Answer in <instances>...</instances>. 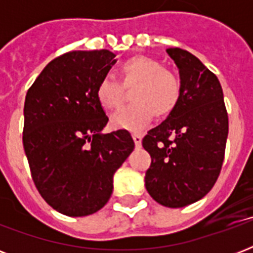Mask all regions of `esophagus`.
<instances>
[{"label":"esophagus","instance_id":"esophagus-1","mask_svg":"<svg viewBox=\"0 0 253 253\" xmlns=\"http://www.w3.org/2000/svg\"><path fill=\"white\" fill-rule=\"evenodd\" d=\"M132 139H134L135 146H136V147L142 146V139H143L142 135H140V134H134V135H132Z\"/></svg>","mask_w":253,"mask_h":253}]
</instances>
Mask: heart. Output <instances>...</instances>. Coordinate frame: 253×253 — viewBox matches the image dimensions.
I'll return each instance as SVG.
<instances>
[{
  "mask_svg": "<svg viewBox=\"0 0 253 253\" xmlns=\"http://www.w3.org/2000/svg\"><path fill=\"white\" fill-rule=\"evenodd\" d=\"M122 86L135 87L131 93L134 103L113 113L110 125L114 128L138 131L150 122L154 114L168 117L180 101L181 84L178 77L163 68L159 61L147 56H134L119 67ZM95 97L105 110H113L122 98V87L110 77L99 81Z\"/></svg>",
  "mask_w": 253,
  "mask_h": 253,
  "instance_id": "b5f03b06",
  "label": "heart"
}]
</instances>
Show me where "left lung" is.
<instances>
[{"mask_svg": "<svg viewBox=\"0 0 253 253\" xmlns=\"http://www.w3.org/2000/svg\"><path fill=\"white\" fill-rule=\"evenodd\" d=\"M167 53L178 68L180 101L143 139L151 155L146 189L158 204L184 208L208 194L219 176L228 117L218 77L181 48Z\"/></svg>", "mask_w": 253, "mask_h": 253, "instance_id": "1", "label": "left lung"}]
</instances>
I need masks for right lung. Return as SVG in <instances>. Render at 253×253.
Returning <instances> with one entry per match:
<instances>
[{"instance_id":"right-lung-1","label":"right lung","mask_w":253,"mask_h":253,"mask_svg":"<svg viewBox=\"0 0 253 253\" xmlns=\"http://www.w3.org/2000/svg\"><path fill=\"white\" fill-rule=\"evenodd\" d=\"M107 49L53 59L25 99L23 148L44 201L68 216L94 214L113 193V176L134 151L128 131L103 134L109 118L95 97L115 64Z\"/></svg>"}]
</instances>
